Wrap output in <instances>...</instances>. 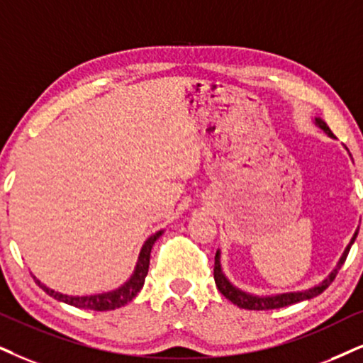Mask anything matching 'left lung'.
<instances>
[{"label":"left lung","instance_id":"8db88e82","mask_svg":"<svg viewBox=\"0 0 363 363\" xmlns=\"http://www.w3.org/2000/svg\"><path fill=\"white\" fill-rule=\"evenodd\" d=\"M315 123L320 128H322L325 134L333 137L332 130H330L328 125L322 121V118L315 117ZM357 235H359V229H357L355 235H353L350 245L345 247V251H343L342 258L337 263V266H335L333 272L330 273L322 283L316 284V286H313V288H310V290L281 293V295H269V296H258V295H251V293L242 291V290H240V288H236L231 281H229V279L226 278V274L223 273L221 251H219V250H218V253H216V258H214V281H216V286H218V290L221 291L223 295L226 296L229 301H231V303H235V305L240 306V308H246V310H274V308H283V306L298 303V301L311 300V298L318 296L320 293H323L330 286V284H332L335 277H337L338 269H340L342 264L345 263L348 251H350V247L353 245V241H355Z\"/></svg>","mask_w":363,"mask_h":363}]
</instances>
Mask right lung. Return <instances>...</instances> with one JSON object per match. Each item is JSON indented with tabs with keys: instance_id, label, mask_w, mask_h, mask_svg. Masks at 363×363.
<instances>
[{
	"instance_id": "obj_1",
	"label": "right lung",
	"mask_w": 363,
	"mask_h": 363,
	"mask_svg": "<svg viewBox=\"0 0 363 363\" xmlns=\"http://www.w3.org/2000/svg\"><path fill=\"white\" fill-rule=\"evenodd\" d=\"M164 231L154 233L152 236L147 238V241L142 246L139 259H137L135 269L132 273V277L127 279L122 286H118L117 290L107 291V293H99V295H89V296H72V295H63V293L55 291L52 288H48L47 284H43L40 279L33 277L35 283L38 284L43 291H47L50 296H53L55 300L63 301V303L77 306V308H85V310H95V311H107V310H116L121 306L127 305L128 301H132L137 296V293L144 286L145 277L149 272V263H150V250H152L154 242L162 236Z\"/></svg>"
}]
</instances>
